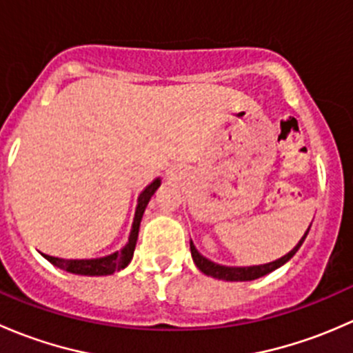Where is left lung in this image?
Instances as JSON below:
<instances>
[{
  "label": "left lung",
  "mask_w": 353,
  "mask_h": 353,
  "mask_svg": "<svg viewBox=\"0 0 353 353\" xmlns=\"http://www.w3.org/2000/svg\"><path fill=\"white\" fill-rule=\"evenodd\" d=\"M309 229H311V225L307 227V230L304 232V236L301 237V241H299L297 245H295L292 251H288L285 256L275 259V261L265 263V265H254V266L219 265V263L205 258V256L198 251L196 245L193 244V241H190L191 256H193V261H194V265L199 268V272H203L205 275L213 276V279H219V280H225V282H249V280H256V279H259V276H265V275H268V273L275 272L276 268H280V266L285 265L288 259L294 258V254L299 251V248H301L302 243L305 241V237H307Z\"/></svg>",
  "instance_id": "1"
}]
</instances>
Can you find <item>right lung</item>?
Masks as SVG:
<instances>
[{"label":"right lung","instance_id":"1","mask_svg":"<svg viewBox=\"0 0 353 353\" xmlns=\"http://www.w3.org/2000/svg\"><path fill=\"white\" fill-rule=\"evenodd\" d=\"M160 177L152 181L147 188L140 193L138 196V205L134 210V219L133 225H131L130 237H128V243L123 249L112 252V254L102 256V258H92V259H65V258H54V256H49L41 252L49 263H52L54 266H58L59 270H65V272L74 273V275H85V276H104V275H112V273L119 272V270L126 268L128 265L133 259L134 248H137L138 241V230H140L141 219H143L145 208H147L148 201L154 196V193L159 190L160 186Z\"/></svg>","mask_w":353,"mask_h":353}]
</instances>
